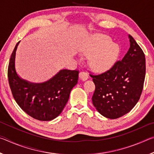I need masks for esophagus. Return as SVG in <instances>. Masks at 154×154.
<instances>
[{
	"label": "esophagus",
	"mask_w": 154,
	"mask_h": 154,
	"mask_svg": "<svg viewBox=\"0 0 154 154\" xmlns=\"http://www.w3.org/2000/svg\"><path fill=\"white\" fill-rule=\"evenodd\" d=\"M79 77L82 81H86L88 79V75L85 72H81L79 75Z\"/></svg>",
	"instance_id": "esophagus-1"
}]
</instances>
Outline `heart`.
<instances>
[{"mask_svg": "<svg viewBox=\"0 0 154 154\" xmlns=\"http://www.w3.org/2000/svg\"><path fill=\"white\" fill-rule=\"evenodd\" d=\"M90 52L96 54L92 61L94 67L98 70H106L118 60L120 48L118 44L113 43L110 38L101 36L90 47Z\"/></svg>", "mask_w": 154, "mask_h": 154, "instance_id": "obj_1", "label": "heart"}]
</instances>
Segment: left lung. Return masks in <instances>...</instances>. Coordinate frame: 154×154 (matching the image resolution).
Segmentation results:
<instances>
[{
  "instance_id": "obj_1",
  "label": "left lung",
  "mask_w": 154,
  "mask_h": 154,
  "mask_svg": "<svg viewBox=\"0 0 154 154\" xmlns=\"http://www.w3.org/2000/svg\"><path fill=\"white\" fill-rule=\"evenodd\" d=\"M130 48L121 61L100 75H92L95 91L93 105L102 116L116 119L136 105L141 95L145 77V58L141 48L128 35Z\"/></svg>"
}]
</instances>
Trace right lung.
Segmentation results:
<instances>
[{
    "label": "right lung",
    "instance_id": "add662e5",
    "mask_svg": "<svg viewBox=\"0 0 154 154\" xmlns=\"http://www.w3.org/2000/svg\"><path fill=\"white\" fill-rule=\"evenodd\" d=\"M18 42L10 58L8 79L13 96L25 113L40 121H50L62 113L71 91L77 83L79 72L60 70L43 83H32L22 79L15 70V54Z\"/></svg>",
    "mask_w": 154,
    "mask_h": 154
}]
</instances>
